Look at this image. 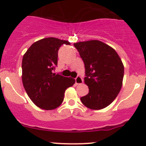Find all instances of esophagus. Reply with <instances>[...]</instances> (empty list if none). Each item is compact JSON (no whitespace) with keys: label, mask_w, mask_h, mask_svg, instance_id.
Returning a JSON list of instances; mask_svg holds the SVG:
<instances>
[{"label":"esophagus","mask_w":146,"mask_h":146,"mask_svg":"<svg viewBox=\"0 0 146 146\" xmlns=\"http://www.w3.org/2000/svg\"><path fill=\"white\" fill-rule=\"evenodd\" d=\"M75 80H76V83L77 85H80V84H82L83 82V80H82V78L80 77V76H78Z\"/></svg>","instance_id":"1"}]
</instances>
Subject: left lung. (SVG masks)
Listing matches in <instances>:
<instances>
[{"instance_id": "8db88e82", "label": "left lung", "mask_w": 146, "mask_h": 146, "mask_svg": "<svg viewBox=\"0 0 146 146\" xmlns=\"http://www.w3.org/2000/svg\"><path fill=\"white\" fill-rule=\"evenodd\" d=\"M85 68L84 82L89 92L80 98L88 108L99 110L115 100L122 87L124 67L117 51L99 40L74 44Z\"/></svg>"}]
</instances>
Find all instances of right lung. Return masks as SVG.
I'll list each match as a JSON object with an SVG mask.
<instances>
[{"instance_id":"1","label":"right lung","mask_w":146,"mask_h":146,"mask_svg":"<svg viewBox=\"0 0 146 146\" xmlns=\"http://www.w3.org/2000/svg\"><path fill=\"white\" fill-rule=\"evenodd\" d=\"M68 41L48 37L36 41L24 54L22 80L27 95L34 104L45 110L57 108L64 101V93L75 80L53 73L57 66L58 51Z\"/></svg>"}]
</instances>
